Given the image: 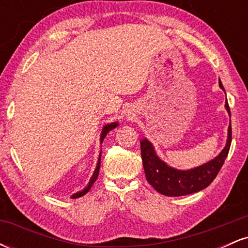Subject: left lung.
Listing matches in <instances>:
<instances>
[{
    "mask_svg": "<svg viewBox=\"0 0 248 248\" xmlns=\"http://www.w3.org/2000/svg\"><path fill=\"white\" fill-rule=\"evenodd\" d=\"M219 86L224 91L223 84L219 80ZM225 108L231 118L229 102H225ZM232 141V128L230 122L227 130V140L224 149L211 161L202 164V166L189 170H179L168 166L162 161L155 152V148L147 139L141 140V156L143 163L146 178L149 184L161 195L169 197L190 195L205 189L212 183L213 179L218 175L219 170L223 167L225 158L227 157Z\"/></svg>",
    "mask_w": 248,
    "mask_h": 248,
    "instance_id": "1",
    "label": "left lung"
}]
</instances>
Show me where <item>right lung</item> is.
Listing matches in <instances>:
<instances>
[{
	"label": "right lung",
	"instance_id": "obj_1",
	"mask_svg": "<svg viewBox=\"0 0 248 248\" xmlns=\"http://www.w3.org/2000/svg\"><path fill=\"white\" fill-rule=\"evenodd\" d=\"M118 126H119V122H112V124H106V126H104V128H102L101 135H100V143H102V141H104V139L106 138L107 134L109 133L112 129H114L115 127H118ZM100 161H101V152H100V154H99L98 163H96L95 170H94V172H93L92 177L90 178V182H88V184L84 187V189L81 190V191H78V192L73 193V195L71 196V198H79V197H81V196L86 195V193L90 191L91 187H92L93 184H94V182L96 181V178H98V176H99V170H100Z\"/></svg>",
	"mask_w": 248,
	"mask_h": 248
}]
</instances>
